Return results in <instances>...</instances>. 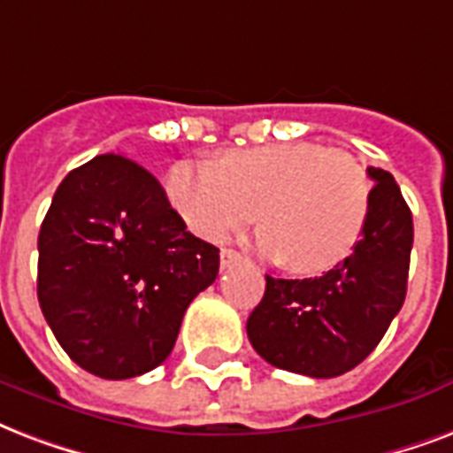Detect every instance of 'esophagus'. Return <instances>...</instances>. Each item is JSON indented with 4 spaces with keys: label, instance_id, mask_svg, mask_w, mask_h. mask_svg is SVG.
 Listing matches in <instances>:
<instances>
[{
    "label": "esophagus",
    "instance_id": "1",
    "mask_svg": "<svg viewBox=\"0 0 453 453\" xmlns=\"http://www.w3.org/2000/svg\"><path fill=\"white\" fill-rule=\"evenodd\" d=\"M242 258L240 251H234V250H220V268L226 271V268H230L233 264H237Z\"/></svg>",
    "mask_w": 453,
    "mask_h": 453
}]
</instances>
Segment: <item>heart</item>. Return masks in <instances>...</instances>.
Wrapping results in <instances>:
<instances>
[{
	"instance_id": "b5f03b06",
	"label": "heart",
	"mask_w": 453,
	"mask_h": 453,
	"mask_svg": "<svg viewBox=\"0 0 453 453\" xmlns=\"http://www.w3.org/2000/svg\"><path fill=\"white\" fill-rule=\"evenodd\" d=\"M371 178L344 150L313 142H273L227 151L223 161H182L168 175V196L202 240L254 220L258 250L289 271L313 275L342 264L371 213Z\"/></svg>"
}]
</instances>
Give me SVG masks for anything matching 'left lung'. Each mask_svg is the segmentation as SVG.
Masks as SVG:
<instances>
[{
	"instance_id": "obj_1",
	"label": "left lung",
	"mask_w": 453,
	"mask_h": 453,
	"mask_svg": "<svg viewBox=\"0 0 453 453\" xmlns=\"http://www.w3.org/2000/svg\"><path fill=\"white\" fill-rule=\"evenodd\" d=\"M371 213L349 257L319 278L265 275L247 320L251 347L282 371L337 378L357 368L388 333L406 299L413 219L392 173L368 168Z\"/></svg>"
}]
</instances>
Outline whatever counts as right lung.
Wrapping results in <instances>:
<instances>
[{"mask_svg":"<svg viewBox=\"0 0 453 453\" xmlns=\"http://www.w3.org/2000/svg\"><path fill=\"white\" fill-rule=\"evenodd\" d=\"M37 299L75 364L104 380L154 371L219 250L189 233L150 171L102 154L58 185L37 237Z\"/></svg>","mask_w":453,"mask_h":453,"instance_id":"1","label":"right lung"}]
</instances>
